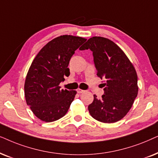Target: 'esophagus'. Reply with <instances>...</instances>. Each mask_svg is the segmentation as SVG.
<instances>
[{
  "label": "esophagus",
  "mask_w": 158,
  "mask_h": 158,
  "mask_svg": "<svg viewBox=\"0 0 158 158\" xmlns=\"http://www.w3.org/2000/svg\"><path fill=\"white\" fill-rule=\"evenodd\" d=\"M77 91L78 93H83V92H85V90H83V89H79H79H77Z\"/></svg>",
  "instance_id": "1"
}]
</instances>
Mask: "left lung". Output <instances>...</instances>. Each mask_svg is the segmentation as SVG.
I'll list each match as a JSON object with an SVG mask.
<instances>
[{
  "mask_svg": "<svg viewBox=\"0 0 158 158\" xmlns=\"http://www.w3.org/2000/svg\"><path fill=\"white\" fill-rule=\"evenodd\" d=\"M87 49L93 53L97 75L105 82L104 94L100 99L94 94L88 110L97 121L115 123L127 114L137 96L136 69L121 48L108 38L91 37L80 48Z\"/></svg>",
  "mask_w": 158,
  "mask_h": 158,
  "instance_id": "8db88e82",
  "label": "left lung"
}]
</instances>
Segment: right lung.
<instances>
[{
    "label": "right lung",
    "mask_w": 158,
    "mask_h": 158,
    "mask_svg": "<svg viewBox=\"0 0 158 158\" xmlns=\"http://www.w3.org/2000/svg\"><path fill=\"white\" fill-rule=\"evenodd\" d=\"M87 39L61 35L48 42L33 60L24 83L27 104L35 116L45 122H52L66 114L76 90L60 89L64 76L70 74L69 60L75 50Z\"/></svg>",
    "instance_id": "obj_1"
}]
</instances>
